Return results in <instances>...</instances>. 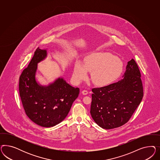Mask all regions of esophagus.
Here are the masks:
<instances>
[{"mask_svg":"<svg viewBox=\"0 0 160 160\" xmlns=\"http://www.w3.org/2000/svg\"><path fill=\"white\" fill-rule=\"evenodd\" d=\"M82 94L83 95H87V94H88V91L86 90H84L82 91Z\"/></svg>","mask_w":160,"mask_h":160,"instance_id":"1","label":"esophagus"}]
</instances>
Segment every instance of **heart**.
Returning a JSON list of instances; mask_svg holds the SVG:
<instances>
[{"label":"heart","instance_id":"obj_1","mask_svg":"<svg viewBox=\"0 0 160 160\" xmlns=\"http://www.w3.org/2000/svg\"><path fill=\"white\" fill-rule=\"evenodd\" d=\"M123 70L120 58L109 53H96L84 60V66L79 62L75 64L73 78L76 83H80L91 73L92 82L97 86H106L116 80Z\"/></svg>","mask_w":160,"mask_h":160}]
</instances>
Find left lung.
<instances>
[{
	"label": "left lung",
	"mask_w": 160,
	"mask_h": 160,
	"mask_svg": "<svg viewBox=\"0 0 160 160\" xmlns=\"http://www.w3.org/2000/svg\"><path fill=\"white\" fill-rule=\"evenodd\" d=\"M90 113L97 124L112 129L127 122L143 97L141 73L136 61L127 63L123 78L108 86L92 89Z\"/></svg>",
	"instance_id": "left-lung-1"
}]
</instances>
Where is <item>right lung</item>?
<instances>
[{
    "instance_id": "1",
    "label": "right lung",
    "mask_w": 160,
    "mask_h": 160,
    "mask_svg": "<svg viewBox=\"0 0 160 160\" xmlns=\"http://www.w3.org/2000/svg\"><path fill=\"white\" fill-rule=\"evenodd\" d=\"M47 56V50L39 48L28 68L19 78L20 97L24 112L34 123L44 127L58 124L68 116L80 89L68 84L63 78H58L48 86L39 84L36 80L38 63Z\"/></svg>"
}]
</instances>
